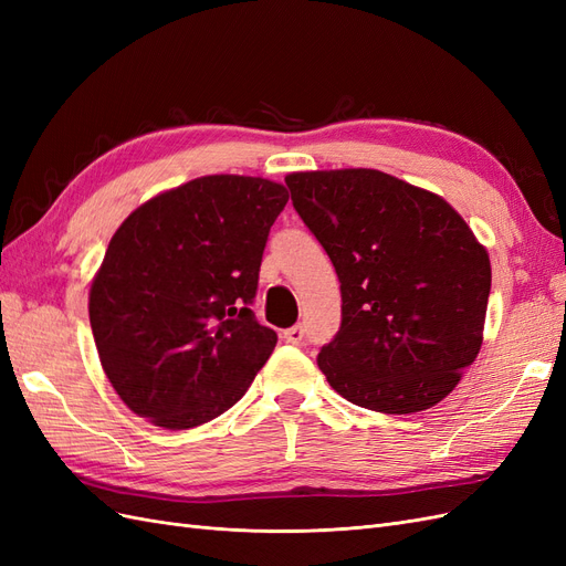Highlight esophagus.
Wrapping results in <instances>:
<instances>
[{"label": "esophagus", "mask_w": 566, "mask_h": 566, "mask_svg": "<svg viewBox=\"0 0 566 566\" xmlns=\"http://www.w3.org/2000/svg\"><path fill=\"white\" fill-rule=\"evenodd\" d=\"M283 339L290 342V345H300V342L304 339V328L302 325H293V328L283 331Z\"/></svg>", "instance_id": "1"}]
</instances>
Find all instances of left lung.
Returning a JSON list of instances; mask_svg holds the SVG:
<instances>
[{"instance_id":"left-lung-1","label":"left lung","mask_w":566,"mask_h":566,"mask_svg":"<svg viewBox=\"0 0 566 566\" xmlns=\"http://www.w3.org/2000/svg\"><path fill=\"white\" fill-rule=\"evenodd\" d=\"M339 279L342 323L318 368L347 401L418 413L482 349L491 262L451 205L380 169L285 177Z\"/></svg>"}]
</instances>
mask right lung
<instances>
[{
  "label": "right lung",
  "mask_w": 566,
  "mask_h": 566,
  "mask_svg": "<svg viewBox=\"0 0 566 566\" xmlns=\"http://www.w3.org/2000/svg\"><path fill=\"white\" fill-rule=\"evenodd\" d=\"M283 184L210 175L136 208L90 290V323L117 397L139 418L188 430L229 410L276 347L256 323L262 254Z\"/></svg>",
  "instance_id": "right-lung-1"
}]
</instances>
